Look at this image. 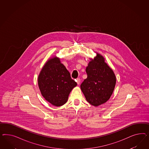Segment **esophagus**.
<instances>
[{"instance_id": "34e87169", "label": "esophagus", "mask_w": 149, "mask_h": 149, "mask_svg": "<svg viewBox=\"0 0 149 149\" xmlns=\"http://www.w3.org/2000/svg\"><path fill=\"white\" fill-rule=\"evenodd\" d=\"M80 81H81V80H80V78H77V79L76 81H77V84L78 85H79V84H80Z\"/></svg>"}]
</instances>
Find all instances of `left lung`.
<instances>
[{"instance_id":"left-lung-1","label":"left lung","mask_w":149,"mask_h":149,"mask_svg":"<svg viewBox=\"0 0 149 149\" xmlns=\"http://www.w3.org/2000/svg\"><path fill=\"white\" fill-rule=\"evenodd\" d=\"M87 77L80 85L87 101L95 107L103 104L113 93L116 77L113 70L104 62V58L97 54L86 67Z\"/></svg>"}]
</instances>
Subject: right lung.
Instances as JSON below:
<instances>
[{"instance_id":"1","label":"right lung","mask_w":149,"mask_h":149,"mask_svg":"<svg viewBox=\"0 0 149 149\" xmlns=\"http://www.w3.org/2000/svg\"><path fill=\"white\" fill-rule=\"evenodd\" d=\"M38 85L45 99L59 107L67 102L70 92L77 84L60 60L55 57L47 62L42 69Z\"/></svg>"}]
</instances>
